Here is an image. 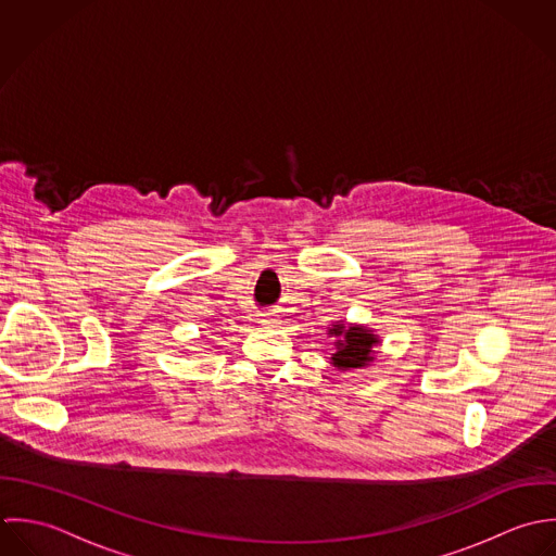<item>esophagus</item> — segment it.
Instances as JSON below:
<instances>
[{
    "label": "esophagus",
    "mask_w": 556,
    "mask_h": 556,
    "mask_svg": "<svg viewBox=\"0 0 556 556\" xmlns=\"http://www.w3.org/2000/svg\"><path fill=\"white\" fill-rule=\"evenodd\" d=\"M266 329H277L279 325H281V320L277 318V316H262V320H260Z\"/></svg>",
    "instance_id": "1"
}]
</instances>
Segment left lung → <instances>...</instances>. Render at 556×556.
I'll use <instances>...</instances> for the list:
<instances>
[{
    "label": "left lung",
    "mask_w": 556,
    "mask_h": 556,
    "mask_svg": "<svg viewBox=\"0 0 556 556\" xmlns=\"http://www.w3.org/2000/svg\"><path fill=\"white\" fill-rule=\"evenodd\" d=\"M329 333L337 334V337L343 334V339L334 341L337 343V352L333 354L334 367H339V369L363 367L374 358L371 348L378 343V339L369 331H365L361 327L343 329L341 325H334Z\"/></svg>",
    "instance_id": "1"
}]
</instances>
